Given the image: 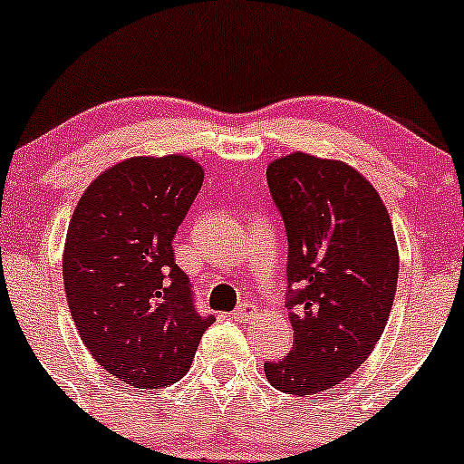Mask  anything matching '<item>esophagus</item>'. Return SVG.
I'll return each mask as SVG.
<instances>
[{
	"mask_svg": "<svg viewBox=\"0 0 464 464\" xmlns=\"http://www.w3.org/2000/svg\"><path fill=\"white\" fill-rule=\"evenodd\" d=\"M254 316H256V305H254V303H241V305L232 312V318L238 323L252 321Z\"/></svg>",
	"mask_w": 464,
	"mask_h": 464,
	"instance_id": "esophagus-1",
	"label": "esophagus"
}]
</instances>
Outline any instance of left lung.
<instances>
[{"label": "left lung", "instance_id": "left-lung-1", "mask_svg": "<svg viewBox=\"0 0 464 464\" xmlns=\"http://www.w3.org/2000/svg\"><path fill=\"white\" fill-rule=\"evenodd\" d=\"M267 186L290 246L294 343L266 362V376L278 392L312 396L350 378L385 330L398 283L396 238L385 203L347 163L294 152L267 166Z\"/></svg>", "mask_w": 464, "mask_h": 464}]
</instances>
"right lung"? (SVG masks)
Masks as SVG:
<instances>
[{
    "label": "right lung",
    "mask_w": 464,
    "mask_h": 464,
    "mask_svg": "<svg viewBox=\"0 0 464 464\" xmlns=\"http://www.w3.org/2000/svg\"><path fill=\"white\" fill-rule=\"evenodd\" d=\"M201 186V166L183 154L126 159L88 186L68 226L63 290L79 336L139 390L183 378L214 323L194 307L172 250Z\"/></svg>",
    "instance_id": "add662e5"
}]
</instances>
